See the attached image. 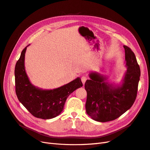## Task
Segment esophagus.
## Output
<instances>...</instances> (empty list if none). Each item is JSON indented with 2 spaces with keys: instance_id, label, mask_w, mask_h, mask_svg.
Listing matches in <instances>:
<instances>
[{
  "instance_id": "obj_1",
  "label": "esophagus",
  "mask_w": 150,
  "mask_h": 150,
  "mask_svg": "<svg viewBox=\"0 0 150 150\" xmlns=\"http://www.w3.org/2000/svg\"><path fill=\"white\" fill-rule=\"evenodd\" d=\"M88 77L86 76H83L82 78H81V81H82V83H83V84H84V83H85V82H86V81L88 79Z\"/></svg>"
}]
</instances>
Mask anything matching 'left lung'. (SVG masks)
Wrapping results in <instances>:
<instances>
[{
  "instance_id": "1",
  "label": "left lung",
  "mask_w": 150,
  "mask_h": 150,
  "mask_svg": "<svg viewBox=\"0 0 150 150\" xmlns=\"http://www.w3.org/2000/svg\"><path fill=\"white\" fill-rule=\"evenodd\" d=\"M123 47L127 71L120 87H112L104 82L106 78L97 72L91 73V79L85 83L86 111L95 121L108 122L117 119L133 106L137 98L139 66L132 50L126 46Z\"/></svg>"
}]
</instances>
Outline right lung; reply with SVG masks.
<instances>
[{
	"label": "right lung",
	"mask_w": 150,
	"mask_h": 150,
	"mask_svg": "<svg viewBox=\"0 0 150 150\" xmlns=\"http://www.w3.org/2000/svg\"><path fill=\"white\" fill-rule=\"evenodd\" d=\"M27 47L21 52L15 67L16 93L19 101L32 115L43 120L58 116L64 109L66 99L74 91L82 87L79 78L52 90H42L30 83L24 67Z\"/></svg>",
	"instance_id": "right-lung-1"
}]
</instances>
